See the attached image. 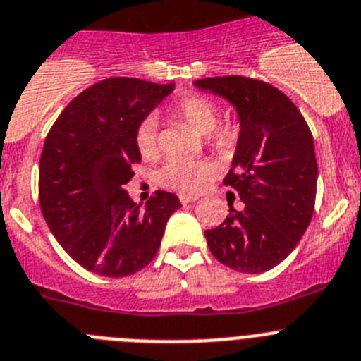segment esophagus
I'll return each mask as SVG.
<instances>
[{"mask_svg": "<svg viewBox=\"0 0 361 361\" xmlns=\"http://www.w3.org/2000/svg\"><path fill=\"white\" fill-rule=\"evenodd\" d=\"M180 201H181V203H183V204L194 203V201H197V196H194V194H181Z\"/></svg>", "mask_w": 361, "mask_h": 361, "instance_id": "obj_1", "label": "esophagus"}]
</instances>
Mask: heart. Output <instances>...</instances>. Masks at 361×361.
<instances>
[{
  "instance_id": "b5f03b06",
  "label": "heart",
  "mask_w": 361,
  "mask_h": 361,
  "mask_svg": "<svg viewBox=\"0 0 361 361\" xmlns=\"http://www.w3.org/2000/svg\"><path fill=\"white\" fill-rule=\"evenodd\" d=\"M176 118L185 120L196 131L209 136V142L221 152H226L237 144L239 126L233 120L217 124V106L210 97L190 93L178 99L171 108ZM136 147L142 158L151 160L158 154V126L157 120L147 116L138 124L135 135ZM216 165L210 160H183L173 158L158 171L157 181L165 188H173L183 194L201 192L216 178Z\"/></svg>"
}]
</instances>
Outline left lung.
<instances>
[{"mask_svg": "<svg viewBox=\"0 0 361 361\" xmlns=\"http://www.w3.org/2000/svg\"><path fill=\"white\" fill-rule=\"evenodd\" d=\"M194 84L232 102L241 120L223 183L245 207L230 204L226 219L204 230L207 245L235 271H268L293 252L314 212L318 167L310 126L281 90L262 80L225 75Z\"/></svg>", "mask_w": 361, "mask_h": 361, "instance_id": "obj_1", "label": "left lung"}]
</instances>
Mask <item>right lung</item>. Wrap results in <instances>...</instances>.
Here are the masks:
<instances>
[{"label":"right lung","instance_id":"1","mask_svg":"<svg viewBox=\"0 0 361 361\" xmlns=\"http://www.w3.org/2000/svg\"><path fill=\"white\" fill-rule=\"evenodd\" d=\"M174 84L129 77L100 80L68 104L44 140L39 204L59 245L87 271L128 277L154 259L165 225L181 207L157 190L145 209L124 185L142 160L136 128Z\"/></svg>","mask_w":361,"mask_h":361}]
</instances>
